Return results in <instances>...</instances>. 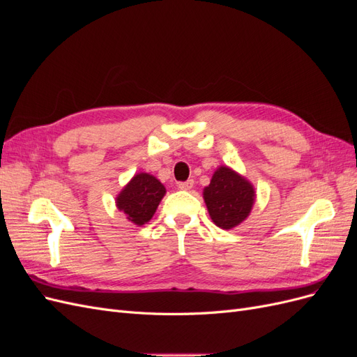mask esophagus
<instances>
[{"label":"esophagus","instance_id":"1","mask_svg":"<svg viewBox=\"0 0 357 357\" xmlns=\"http://www.w3.org/2000/svg\"><path fill=\"white\" fill-rule=\"evenodd\" d=\"M193 185H195V183H193V180H186V181L178 183V189L180 190H190L193 188Z\"/></svg>","mask_w":357,"mask_h":357}]
</instances>
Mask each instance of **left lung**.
I'll list each match as a JSON object with an SVG mask.
<instances>
[{
    "instance_id": "1",
    "label": "left lung",
    "mask_w": 357,
    "mask_h": 357,
    "mask_svg": "<svg viewBox=\"0 0 357 357\" xmlns=\"http://www.w3.org/2000/svg\"><path fill=\"white\" fill-rule=\"evenodd\" d=\"M202 198L211 220L222 229H234L252 213L256 201L253 185L240 172L220 165L214 171Z\"/></svg>"
}]
</instances>
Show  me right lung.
<instances>
[{
    "mask_svg": "<svg viewBox=\"0 0 357 357\" xmlns=\"http://www.w3.org/2000/svg\"><path fill=\"white\" fill-rule=\"evenodd\" d=\"M167 189L149 172H137L116 197V207L129 222L137 226L146 225L153 218Z\"/></svg>",
    "mask_w": 357,
    "mask_h": 357,
    "instance_id": "1",
    "label": "right lung"
}]
</instances>
